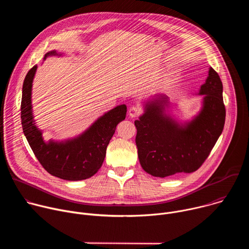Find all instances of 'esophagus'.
I'll return each mask as SVG.
<instances>
[{
	"label": "esophagus",
	"mask_w": 249,
	"mask_h": 249,
	"mask_svg": "<svg viewBox=\"0 0 249 249\" xmlns=\"http://www.w3.org/2000/svg\"><path fill=\"white\" fill-rule=\"evenodd\" d=\"M128 112H129L130 117H137L141 114L142 110H141L140 107H138V106H132V107H130Z\"/></svg>",
	"instance_id": "1"
}]
</instances>
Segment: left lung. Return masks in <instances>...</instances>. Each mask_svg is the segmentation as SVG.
<instances>
[{
	"mask_svg": "<svg viewBox=\"0 0 249 249\" xmlns=\"http://www.w3.org/2000/svg\"><path fill=\"white\" fill-rule=\"evenodd\" d=\"M199 93L204 95L202 110L186 125L164 113V94L155 95L146 104L145 113L135 121L139 160L149 174L166 177L194 172L209 157L226 120L223 84L213 68Z\"/></svg>",
	"mask_w": 249,
	"mask_h": 249,
	"instance_id": "1",
	"label": "left lung"
}]
</instances>
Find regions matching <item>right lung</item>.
Instances as JSON below:
<instances>
[{"label":"right lung","instance_id":"obj_1","mask_svg":"<svg viewBox=\"0 0 249 249\" xmlns=\"http://www.w3.org/2000/svg\"><path fill=\"white\" fill-rule=\"evenodd\" d=\"M57 55L56 51L45 54ZM37 66H33L25 76L22 86L20 118L24 136L40 164L51 175L69 181L89 178L101 167L106 148L115 133L116 126L125 119V104L116 106L98 118L84 134L66 142H44L42 133L35 126L32 106L31 88Z\"/></svg>","mask_w":249,"mask_h":249}]
</instances>
